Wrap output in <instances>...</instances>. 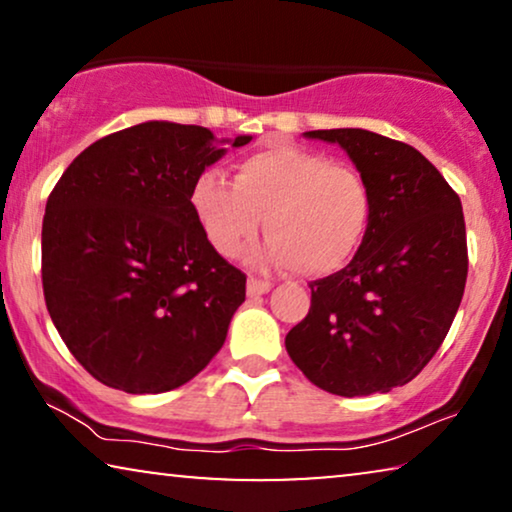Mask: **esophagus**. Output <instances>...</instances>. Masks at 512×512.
I'll return each instance as SVG.
<instances>
[{
  "instance_id": "1",
  "label": "esophagus",
  "mask_w": 512,
  "mask_h": 512,
  "mask_svg": "<svg viewBox=\"0 0 512 512\" xmlns=\"http://www.w3.org/2000/svg\"><path fill=\"white\" fill-rule=\"evenodd\" d=\"M270 289H272V284L265 282V279L249 277V282H247V293H249V296H263V293H268Z\"/></svg>"
}]
</instances>
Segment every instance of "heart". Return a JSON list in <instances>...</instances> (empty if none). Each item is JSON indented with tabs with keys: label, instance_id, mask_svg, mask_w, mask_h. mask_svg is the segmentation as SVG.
Listing matches in <instances>:
<instances>
[{
	"label": "heart",
	"instance_id": "heart-1",
	"mask_svg": "<svg viewBox=\"0 0 512 512\" xmlns=\"http://www.w3.org/2000/svg\"><path fill=\"white\" fill-rule=\"evenodd\" d=\"M191 205L219 254H240L265 216L270 237L251 258L324 277L345 268L363 244L373 191L352 165L293 144H270L237 163L235 184L214 170L202 172Z\"/></svg>",
	"mask_w": 512,
	"mask_h": 512
}]
</instances>
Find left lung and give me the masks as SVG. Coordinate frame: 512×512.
Masks as SVG:
<instances>
[{"instance_id": "left-lung-1", "label": "left lung", "mask_w": 512, "mask_h": 512, "mask_svg": "<svg viewBox=\"0 0 512 512\" xmlns=\"http://www.w3.org/2000/svg\"><path fill=\"white\" fill-rule=\"evenodd\" d=\"M305 137L347 151L373 191V216L352 263L310 284V312L286 335V352L328 394H384L422 373L459 310L461 200L410 144L361 128Z\"/></svg>"}]
</instances>
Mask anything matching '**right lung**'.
Segmentation results:
<instances>
[{
  "label": "right lung",
  "mask_w": 512,
  "mask_h": 512,
  "mask_svg": "<svg viewBox=\"0 0 512 512\" xmlns=\"http://www.w3.org/2000/svg\"><path fill=\"white\" fill-rule=\"evenodd\" d=\"M223 153L200 125L146 121L90 144L48 195V314L107 387L177 389L226 342L247 277L219 256L191 205L195 179Z\"/></svg>",
  "instance_id": "1"
}]
</instances>
